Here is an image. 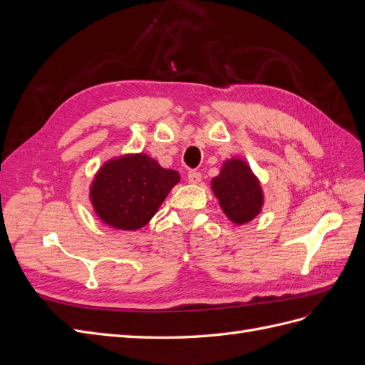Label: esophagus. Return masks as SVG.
Segmentation results:
<instances>
[{"instance_id": "obj_1", "label": "esophagus", "mask_w": 365, "mask_h": 365, "mask_svg": "<svg viewBox=\"0 0 365 365\" xmlns=\"http://www.w3.org/2000/svg\"><path fill=\"white\" fill-rule=\"evenodd\" d=\"M201 178H202V175H201V172H197V170H190L189 175H187V180H189L190 184L201 182Z\"/></svg>"}]
</instances>
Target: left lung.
Wrapping results in <instances>:
<instances>
[{"label": "left lung", "instance_id": "left-lung-1", "mask_svg": "<svg viewBox=\"0 0 365 365\" xmlns=\"http://www.w3.org/2000/svg\"><path fill=\"white\" fill-rule=\"evenodd\" d=\"M212 184L220 207L235 224H245L259 215L263 204L260 185L242 160L227 161Z\"/></svg>", "mask_w": 365, "mask_h": 365}]
</instances>
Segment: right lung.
<instances>
[{"instance_id": "1", "label": "right lung", "mask_w": 365, "mask_h": 365, "mask_svg": "<svg viewBox=\"0 0 365 365\" xmlns=\"http://www.w3.org/2000/svg\"><path fill=\"white\" fill-rule=\"evenodd\" d=\"M176 170L163 169L148 155H129L106 163L91 187L96 213L120 230H137L157 213L172 187Z\"/></svg>"}]
</instances>
